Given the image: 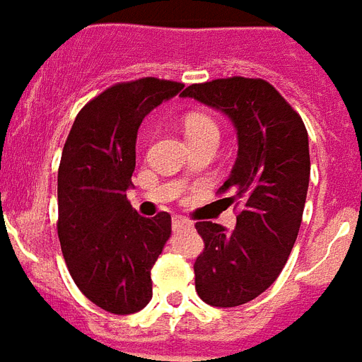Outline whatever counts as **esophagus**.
<instances>
[{"instance_id": "1", "label": "esophagus", "mask_w": 362, "mask_h": 362, "mask_svg": "<svg viewBox=\"0 0 362 362\" xmlns=\"http://www.w3.org/2000/svg\"><path fill=\"white\" fill-rule=\"evenodd\" d=\"M173 228L175 230H182V228H193V225H191V221H187L186 217L175 216L173 217Z\"/></svg>"}]
</instances>
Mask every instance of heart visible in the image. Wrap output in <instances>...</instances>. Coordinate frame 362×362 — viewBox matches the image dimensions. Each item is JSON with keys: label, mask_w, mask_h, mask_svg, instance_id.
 Returning a JSON list of instances; mask_svg holds the SVG:
<instances>
[{"label": "heart", "mask_w": 362, "mask_h": 362, "mask_svg": "<svg viewBox=\"0 0 362 362\" xmlns=\"http://www.w3.org/2000/svg\"><path fill=\"white\" fill-rule=\"evenodd\" d=\"M184 132H186L187 141L204 139V137H219V128L217 122L211 119L208 113L202 111H191L182 120Z\"/></svg>", "instance_id": "b5f03b06"}]
</instances>
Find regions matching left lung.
<instances>
[{"label":"left lung","mask_w":362,"mask_h":362,"mask_svg":"<svg viewBox=\"0 0 362 362\" xmlns=\"http://www.w3.org/2000/svg\"><path fill=\"white\" fill-rule=\"evenodd\" d=\"M184 98L221 111L238 135V158L219 193H230L236 228L199 221L204 251L195 260V290L211 307L258 298L283 272L298 238L307 199L310 156L303 120L260 78L211 79L189 85Z\"/></svg>","instance_id":"8db88e82"}]
</instances>
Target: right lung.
<instances>
[{
	"mask_svg": "<svg viewBox=\"0 0 362 362\" xmlns=\"http://www.w3.org/2000/svg\"><path fill=\"white\" fill-rule=\"evenodd\" d=\"M184 85L158 78L117 83L83 105L57 175V234L76 286L107 313L134 314L152 299L151 269L171 236V216L143 217L126 191L137 130Z\"/></svg>",
	"mask_w": 362,
	"mask_h": 362,
	"instance_id": "obj_1",
	"label": "right lung"
}]
</instances>
